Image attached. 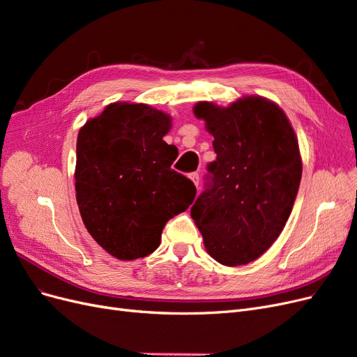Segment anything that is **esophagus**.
<instances>
[{"label": "esophagus", "instance_id": "obj_1", "mask_svg": "<svg viewBox=\"0 0 357 357\" xmlns=\"http://www.w3.org/2000/svg\"><path fill=\"white\" fill-rule=\"evenodd\" d=\"M189 178L193 181V185L198 188V185H199V174H198V172H190Z\"/></svg>", "mask_w": 357, "mask_h": 357}]
</instances>
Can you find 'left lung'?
Segmentation results:
<instances>
[{
    "label": "left lung",
    "mask_w": 357,
    "mask_h": 357,
    "mask_svg": "<svg viewBox=\"0 0 357 357\" xmlns=\"http://www.w3.org/2000/svg\"><path fill=\"white\" fill-rule=\"evenodd\" d=\"M218 155L190 215L208 255L238 266L264 255L282 234L298 195L302 162L289 119L262 96L229 107L198 102Z\"/></svg>",
    "instance_id": "8db88e82"
}]
</instances>
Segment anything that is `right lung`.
Returning a JSON list of instances; mask_svg holds the SVG:
<instances>
[{
  "instance_id": "obj_1",
  "label": "right lung",
  "mask_w": 357,
  "mask_h": 357,
  "mask_svg": "<svg viewBox=\"0 0 357 357\" xmlns=\"http://www.w3.org/2000/svg\"><path fill=\"white\" fill-rule=\"evenodd\" d=\"M171 117L146 104L114 102L77 137L75 198L86 229L107 253L134 261L159 247L165 223L188 210L197 188L171 168Z\"/></svg>"
}]
</instances>
